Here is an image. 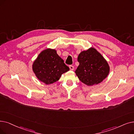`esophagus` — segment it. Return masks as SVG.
Wrapping results in <instances>:
<instances>
[{
    "mask_svg": "<svg viewBox=\"0 0 134 134\" xmlns=\"http://www.w3.org/2000/svg\"><path fill=\"white\" fill-rule=\"evenodd\" d=\"M69 69H70L71 71H73L74 70V66H73L72 65H70V66H69Z\"/></svg>",
    "mask_w": 134,
    "mask_h": 134,
    "instance_id": "34e87169",
    "label": "esophagus"
}]
</instances>
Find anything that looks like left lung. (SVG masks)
<instances>
[{"label": "left lung", "instance_id": "left-lung-1", "mask_svg": "<svg viewBox=\"0 0 134 134\" xmlns=\"http://www.w3.org/2000/svg\"><path fill=\"white\" fill-rule=\"evenodd\" d=\"M79 63L75 73L84 84L92 86L105 79L109 72V66L102 55L94 48L83 51L78 57Z\"/></svg>", "mask_w": 134, "mask_h": 134}]
</instances>
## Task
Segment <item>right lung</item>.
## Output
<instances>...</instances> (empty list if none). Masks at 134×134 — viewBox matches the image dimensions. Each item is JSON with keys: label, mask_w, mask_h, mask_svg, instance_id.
<instances>
[{"label": "right lung", "mask_w": 134, "mask_h": 134, "mask_svg": "<svg viewBox=\"0 0 134 134\" xmlns=\"http://www.w3.org/2000/svg\"><path fill=\"white\" fill-rule=\"evenodd\" d=\"M32 69L37 78L48 85L59 80L62 74L68 71L69 68L57 55L56 50L46 49L34 61Z\"/></svg>", "instance_id": "obj_1"}]
</instances>
